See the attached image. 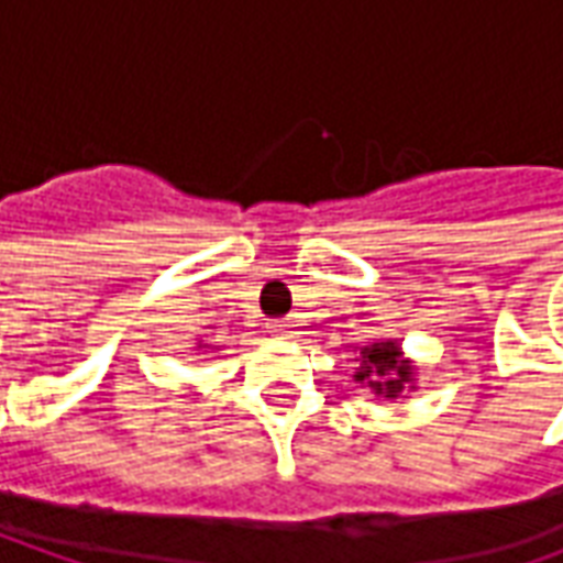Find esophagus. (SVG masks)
Segmentation results:
<instances>
[{"instance_id": "obj_1", "label": "esophagus", "mask_w": 563, "mask_h": 563, "mask_svg": "<svg viewBox=\"0 0 563 563\" xmlns=\"http://www.w3.org/2000/svg\"><path fill=\"white\" fill-rule=\"evenodd\" d=\"M268 329L274 331L277 338H292V322H289V319H274Z\"/></svg>"}]
</instances>
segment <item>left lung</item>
I'll return each instance as SVG.
<instances>
[{
  "instance_id": "1",
  "label": "left lung",
  "mask_w": 563,
  "mask_h": 563,
  "mask_svg": "<svg viewBox=\"0 0 563 563\" xmlns=\"http://www.w3.org/2000/svg\"><path fill=\"white\" fill-rule=\"evenodd\" d=\"M355 362H358V367H355V379L374 386L377 395H386V398H395V395L410 383V377H413V367L404 365L401 350L391 341L367 346L365 353H362V358H355ZM379 378H386L387 383L379 384Z\"/></svg>"
}]
</instances>
